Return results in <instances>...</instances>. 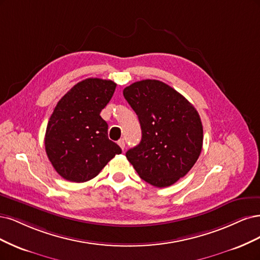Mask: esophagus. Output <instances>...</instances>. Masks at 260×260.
<instances>
[{"label":"esophagus","instance_id":"1","mask_svg":"<svg viewBox=\"0 0 260 260\" xmlns=\"http://www.w3.org/2000/svg\"><path fill=\"white\" fill-rule=\"evenodd\" d=\"M119 146L121 147V149H122V150H123V151H124V150H125V141H124L123 139L119 140Z\"/></svg>","mask_w":260,"mask_h":260}]
</instances>
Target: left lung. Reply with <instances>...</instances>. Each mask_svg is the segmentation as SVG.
Returning <instances> with one entry per match:
<instances>
[{
    "label": "left lung",
    "mask_w": 260,
    "mask_h": 260,
    "mask_svg": "<svg viewBox=\"0 0 260 260\" xmlns=\"http://www.w3.org/2000/svg\"><path fill=\"white\" fill-rule=\"evenodd\" d=\"M123 95L136 112L142 137L126 157L139 177L164 188L183 177L196 164L203 145V126L196 108L170 85L142 80Z\"/></svg>",
    "instance_id": "8db88e82"
}]
</instances>
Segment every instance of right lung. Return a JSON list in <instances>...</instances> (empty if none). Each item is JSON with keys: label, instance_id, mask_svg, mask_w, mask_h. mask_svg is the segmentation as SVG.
Wrapping results in <instances>:
<instances>
[{"label": "right lung", "instance_id": "right-lung-1", "mask_svg": "<svg viewBox=\"0 0 260 260\" xmlns=\"http://www.w3.org/2000/svg\"><path fill=\"white\" fill-rule=\"evenodd\" d=\"M116 84L89 78L75 84L54 109L45 134V150L56 172L73 182L93 179L121 148L108 138L100 112Z\"/></svg>", "mask_w": 260, "mask_h": 260}]
</instances>
